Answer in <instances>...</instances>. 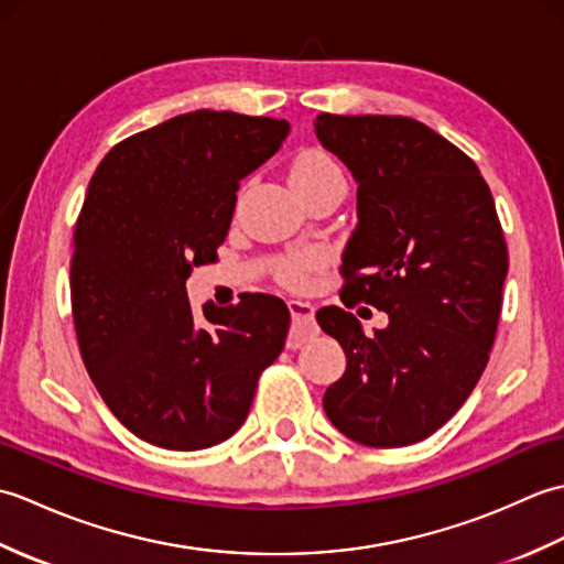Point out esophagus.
I'll return each mask as SVG.
<instances>
[{
	"label": "esophagus",
	"instance_id": "esophagus-1",
	"mask_svg": "<svg viewBox=\"0 0 564 564\" xmlns=\"http://www.w3.org/2000/svg\"><path fill=\"white\" fill-rule=\"evenodd\" d=\"M289 310H291V317H293V325L301 327V334H293L291 337V346H297L303 341L305 332H313L315 329V307L305 303V301H289Z\"/></svg>",
	"mask_w": 564,
	"mask_h": 564
}]
</instances>
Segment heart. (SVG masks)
I'll list each match as a JSON object with an SVG mask.
<instances>
[{
	"mask_svg": "<svg viewBox=\"0 0 564 564\" xmlns=\"http://www.w3.org/2000/svg\"><path fill=\"white\" fill-rule=\"evenodd\" d=\"M291 182L297 188V194L307 196L317 188L327 186H346L344 170L339 162L332 158L327 150L307 148L295 154L291 164ZM322 267V257L317 251H291L275 263V279L289 289H305L313 281V273Z\"/></svg>",
	"mask_w": 564,
	"mask_h": 564,
	"instance_id": "1",
	"label": "heart"
}]
</instances>
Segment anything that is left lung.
<instances>
[{
  "label": "left lung",
  "instance_id": "left-lung-1",
  "mask_svg": "<svg viewBox=\"0 0 564 564\" xmlns=\"http://www.w3.org/2000/svg\"><path fill=\"white\" fill-rule=\"evenodd\" d=\"M315 133L358 182L341 303L390 317L366 334L349 310H317L346 354L322 404L351 441L410 446L460 410L489 361L509 271L495 198L477 164L414 118L319 113Z\"/></svg>",
  "mask_w": 564,
  "mask_h": 564
}]
</instances>
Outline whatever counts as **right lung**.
<instances>
[{
  "instance_id": "1",
  "label": "right lung",
  "mask_w": 564,
  "mask_h": 564,
  "mask_svg": "<svg viewBox=\"0 0 564 564\" xmlns=\"http://www.w3.org/2000/svg\"><path fill=\"white\" fill-rule=\"evenodd\" d=\"M289 130L281 118L191 111L121 140L91 176L69 263L72 319L104 402L152 446L230 438L283 351L281 297L242 293L196 315L184 283L218 261L239 182Z\"/></svg>"
}]
</instances>
